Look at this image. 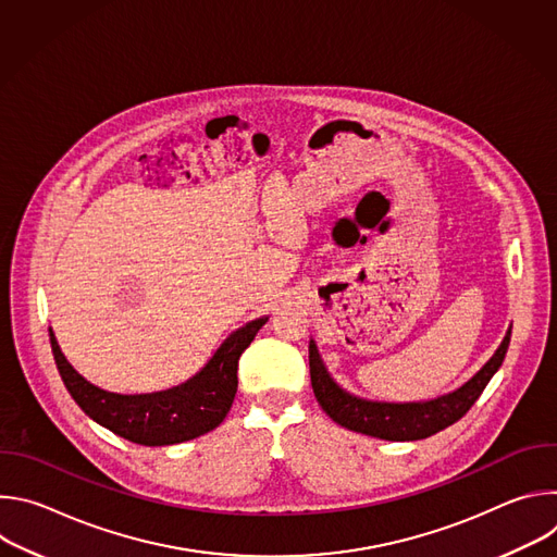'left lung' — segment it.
Wrapping results in <instances>:
<instances>
[{
    "label": "left lung",
    "instance_id": "left-lung-1",
    "mask_svg": "<svg viewBox=\"0 0 557 557\" xmlns=\"http://www.w3.org/2000/svg\"><path fill=\"white\" fill-rule=\"evenodd\" d=\"M511 331H507L496 355L475 372L462 387L451 394L438 396L434 401L425 404H374L363 401L357 396L344 392L326 372L320 352L314 344L308 346V363H310V383L317 404L342 428L352 432H361L383 441H419L428 438L458 419H462L469 408L479 401V396L487 387L490 379L503 366L507 348H509Z\"/></svg>",
    "mask_w": 557,
    "mask_h": 557
}]
</instances>
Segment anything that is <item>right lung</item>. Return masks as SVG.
<instances>
[{
	"instance_id": "add662e5",
	"label": "right lung",
	"mask_w": 557,
	"mask_h": 557,
	"mask_svg": "<svg viewBox=\"0 0 557 557\" xmlns=\"http://www.w3.org/2000/svg\"><path fill=\"white\" fill-rule=\"evenodd\" d=\"M264 324L267 317L235 331L194 379L151 394L106 392L67 363L52 331L50 346L57 370L78 408L114 434L153 447L198 438L224 421L237 389V361Z\"/></svg>"
}]
</instances>
